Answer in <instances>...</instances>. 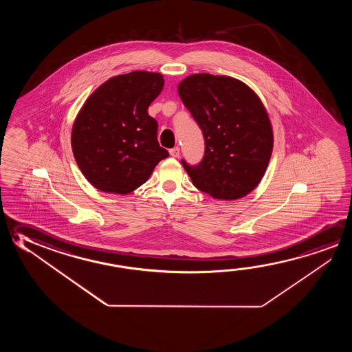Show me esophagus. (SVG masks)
Here are the masks:
<instances>
[{"label":"esophagus","mask_w":352,"mask_h":352,"mask_svg":"<svg viewBox=\"0 0 352 352\" xmlns=\"http://www.w3.org/2000/svg\"><path fill=\"white\" fill-rule=\"evenodd\" d=\"M169 153H170V156L172 157H179V155H180V148H179V147H174L172 150H169Z\"/></svg>","instance_id":"esophagus-1"}]
</instances>
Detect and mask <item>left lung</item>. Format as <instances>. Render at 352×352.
<instances>
[{
  "label": "left lung",
  "mask_w": 352,
  "mask_h": 352,
  "mask_svg": "<svg viewBox=\"0 0 352 352\" xmlns=\"http://www.w3.org/2000/svg\"><path fill=\"white\" fill-rule=\"evenodd\" d=\"M178 93L205 140L199 164L182 160L192 184L219 200L248 195L264 177L274 146L259 97L239 80L210 74L188 76Z\"/></svg>",
  "instance_id": "8db88e82"
}]
</instances>
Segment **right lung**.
<instances>
[{
	"label": "right lung",
	"mask_w": 352,
	"mask_h": 352,
	"mask_svg": "<svg viewBox=\"0 0 352 352\" xmlns=\"http://www.w3.org/2000/svg\"><path fill=\"white\" fill-rule=\"evenodd\" d=\"M163 86L161 74L133 71L104 82L83 104L71 144L77 166L94 188L129 194L169 156L157 141L158 124L147 111Z\"/></svg>",
	"instance_id": "1"
}]
</instances>
